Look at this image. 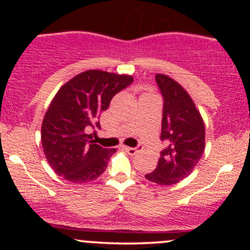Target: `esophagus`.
<instances>
[{"label": "esophagus", "mask_w": 250, "mask_h": 250, "mask_svg": "<svg viewBox=\"0 0 250 250\" xmlns=\"http://www.w3.org/2000/svg\"><path fill=\"white\" fill-rule=\"evenodd\" d=\"M123 149H125V151L129 155H135L136 153H139L140 150H141V147H137V148H131V147H123Z\"/></svg>", "instance_id": "obj_1"}]
</instances>
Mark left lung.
<instances>
[{
	"instance_id": "1",
	"label": "left lung",
	"mask_w": 250,
	"mask_h": 250,
	"mask_svg": "<svg viewBox=\"0 0 250 250\" xmlns=\"http://www.w3.org/2000/svg\"><path fill=\"white\" fill-rule=\"evenodd\" d=\"M155 79L163 96L161 140L166 148L146 179L169 186L187 177L197 166L206 148V128L193 99L179 82L165 74H156Z\"/></svg>"
}]
</instances>
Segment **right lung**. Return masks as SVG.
<instances>
[{"instance_id":"right-lung-1","label":"right lung","mask_w":250,"mask_h":250,"mask_svg":"<svg viewBox=\"0 0 250 250\" xmlns=\"http://www.w3.org/2000/svg\"><path fill=\"white\" fill-rule=\"evenodd\" d=\"M133 76L87 70L62 85L43 117L41 142L53 170L71 183L97 179L116 151L91 141L89 128H100V115Z\"/></svg>"}]
</instances>
